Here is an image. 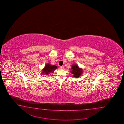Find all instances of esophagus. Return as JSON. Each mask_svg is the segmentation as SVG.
<instances>
[{
    "label": "esophagus",
    "mask_w": 124,
    "mask_h": 124,
    "mask_svg": "<svg viewBox=\"0 0 124 124\" xmlns=\"http://www.w3.org/2000/svg\"><path fill=\"white\" fill-rule=\"evenodd\" d=\"M60 69L62 70V69H64V67H63V66H60Z\"/></svg>",
    "instance_id": "obj_1"
}]
</instances>
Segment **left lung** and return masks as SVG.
<instances>
[{
  "label": "left lung",
  "mask_w": 124,
  "mask_h": 124,
  "mask_svg": "<svg viewBox=\"0 0 124 124\" xmlns=\"http://www.w3.org/2000/svg\"><path fill=\"white\" fill-rule=\"evenodd\" d=\"M71 69L72 70L71 73L73 74V76L74 78H78L82 74V70L81 68H80L76 64H73L72 66Z\"/></svg>",
  "instance_id": "left-lung-1"
}]
</instances>
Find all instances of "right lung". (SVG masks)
<instances>
[{
  "label": "right lung",
  "instance_id": "1",
  "mask_svg": "<svg viewBox=\"0 0 124 124\" xmlns=\"http://www.w3.org/2000/svg\"><path fill=\"white\" fill-rule=\"evenodd\" d=\"M57 67L55 65L52 66L50 64H46L44 68L42 70V74L46 75H50L51 73H53L54 70L57 69Z\"/></svg>",
  "mask_w": 124,
  "mask_h": 124
}]
</instances>
